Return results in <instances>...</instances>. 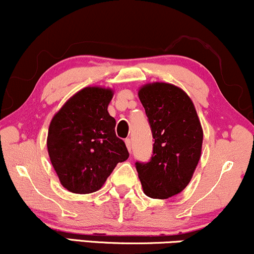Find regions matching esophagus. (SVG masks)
Returning a JSON list of instances; mask_svg holds the SVG:
<instances>
[{
    "instance_id": "obj_1",
    "label": "esophagus",
    "mask_w": 254,
    "mask_h": 254,
    "mask_svg": "<svg viewBox=\"0 0 254 254\" xmlns=\"http://www.w3.org/2000/svg\"><path fill=\"white\" fill-rule=\"evenodd\" d=\"M125 142H126V146H127L128 151H129V152H130V150H132V140H130V139H126V140H125Z\"/></svg>"
}]
</instances>
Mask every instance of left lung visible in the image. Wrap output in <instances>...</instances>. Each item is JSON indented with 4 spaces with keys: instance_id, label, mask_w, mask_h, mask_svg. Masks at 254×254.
Returning <instances> with one entry per match:
<instances>
[{
    "instance_id": "obj_1",
    "label": "left lung",
    "mask_w": 254,
    "mask_h": 254,
    "mask_svg": "<svg viewBox=\"0 0 254 254\" xmlns=\"http://www.w3.org/2000/svg\"><path fill=\"white\" fill-rule=\"evenodd\" d=\"M153 142L147 163L136 162L142 190L153 199L179 194L192 179L201 155L203 128L192 99L168 82H150L138 91Z\"/></svg>"
}]
</instances>
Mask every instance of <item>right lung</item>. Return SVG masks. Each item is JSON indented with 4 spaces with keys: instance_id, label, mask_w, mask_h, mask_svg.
<instances>
[{
    "instance_id": "obj_1",
    "label": "right lung",
    "mask_w": 254,
    "mask_h": 254,
    "mask_svg": "<svg viewBox=\"0 0 254 254\" xmlns=\"http://www.w3.org/2000/svg\"><path fill=\"white\" fill-rule=\"evenodd\" d=\"M113 96L109 87H84L51 119L48 153L69 192L89 194L101 190L116 164L129 156L115 134V119L108 113Z\"/></svg>"
}]
</instances>
